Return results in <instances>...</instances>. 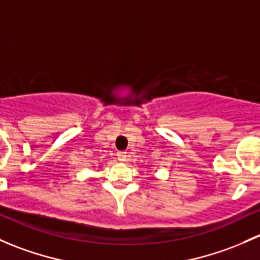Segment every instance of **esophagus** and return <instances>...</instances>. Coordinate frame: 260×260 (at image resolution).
I'll return each instance as SVG.
<instances>
[{
	"label": "esophagus",
	"instance_id": "34e87169",
	"mask_svg": "<svg viewBox=\"0 0 260 260\" xmlns=\"http://www.w3.org/2000/svg\"><path fill=\"white\" fill-rule=\"evenodd\" d=\"M118 160L119 162H125V160H128L127 152H119L118 153Z\"/></svg>",
	"mask_w": 260,
	"mask_h": 260
}]
</instances>
